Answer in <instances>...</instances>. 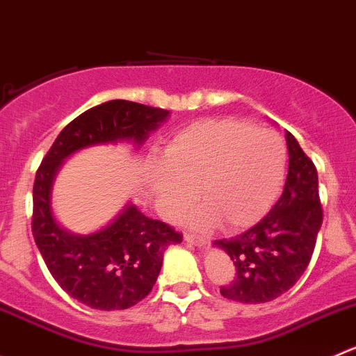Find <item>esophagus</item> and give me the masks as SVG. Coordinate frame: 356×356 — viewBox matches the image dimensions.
I'll return each mask as SVG.
<instances>
[{
	"mask_svg": "<svg viewBox=\"0 0 356 356\" xmlns=\"http://www.w3.org/2000/svg\"><path fill=\"white\" fill-rule=\"evenodd\" d=\"M184 240L188 241V243L195 245V247H198V248L207 247V243H209L205 238H198V236H195V234H191V233H184Z\"/></svg>",
	"mask_w": 356,
	"mask_h": 356,
	"instance_id": "1",
	"label": "esophagus"
}]
</instances>
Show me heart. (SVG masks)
Segmentation results:
<instances>
[{"label": "heart", "mask_w": 356, "mask_h": 356, "mask_svg": "<svg viewBox=\"0 0 356 356\" xmlns=\"http://www.w3.org/2000/svg\"><path fill=\"white\" fill-rule=\"evenodd\" d=\"M161 158L149 168L158 209L172 217L191 202L196 186L203 203L188 216L196 227L255 224L277 200L287 170L284 139L238 120L193 123L165 144Z\"/></svg>", "instance_id": "heart-1"}]
</instances>
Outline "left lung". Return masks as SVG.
<instances>
[{"mask_svg": "<svg viewBox=\"0 0 356 356\" xmlns=\"http://www.w3.org/2000/svg\"><path fill=\"white\" fill-rule=\"evenodd\" d=\"M289 174L284 193L268 216L243 234L216 240L236 268V277L220 287L226 299L261 305L294 287L312 261L322 227L318 174L291 132L285 134Z\"/></svg>", "mask_w": 356, "mask_h": 356, "instance_id": "left-lung-1", "label": "left lung"}]
</instances>
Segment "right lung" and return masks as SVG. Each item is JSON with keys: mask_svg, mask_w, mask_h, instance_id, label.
<instances>
[{"mask_svg": "<svg viewBox=\"0 0 356 356\" xmlns=\"http://www.w3.org/2000/svg\"><path fill=\"white\" fill-rule=\"evenodd\" d=\"M170 113L130 101H109L72 120L41 161L33 188V236L62 291L102 312L127 309L153 289L172 243L182 234L144 216L132 202L94 233H72L55 219L51 188L62 163L78 151L108 144L139 149Z\"/></svg>", "mask_w": 356, "mask_h": 356, "instance_id": "1", "label": "right lung"}]
</instances>
